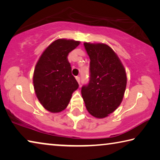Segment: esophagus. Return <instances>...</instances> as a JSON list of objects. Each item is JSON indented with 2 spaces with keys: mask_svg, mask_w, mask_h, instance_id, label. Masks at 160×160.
<instances>
[{
  "mask_svg": "<svg viewBox=\"0 0 160 160\" xmlns=\"http://www.w3.org/2000/svg\"><path fill=\"white\" fill-rule=\"evenodd\" d=\"M75 79H76V80L78 81V82L80 84V77H76Z\"/></svg>",
  "mask_w": 160,
  "mask_h": 160,
  "instance_id": "34e87169",
  "label": "esophagus"
}]
</instances>
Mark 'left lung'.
I'll list each match as a JSON object with an SVG mask.
<instances>
[{"instance_id":"left-lung-1","label":"left lung","mask_w":160,"mask_h":160,"mask_svg":"<svg viewBox=\"0 0 160 160\" xmlns=\"http://www.w3.org/2000/svg\"><path fill=\"white\" fill-rule=\"evenodd\" d=\"M90 59V80L81 90L86 109L96 118H105L123 100L127 73L116 52L105 43L84 42Z\"/></svg>"}]
</instances>
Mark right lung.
<instances>
[{"label":"right lung","mask_w":160,"mask_h":160,"mask_svg":"<svg viewBox=\"0 0 160 160\" xmlns=\"http://www.w3.org/2000/svg\"><path fill=\"white\" fill-rule=\"evenodd\" d=\"M80 43L75 40H55L45 48L35 65L32 77L35 95L50 112L64 110L79 87L71 72L68 56Z\"/></svg>","instance_id":"add662e5"}]
</instances>
